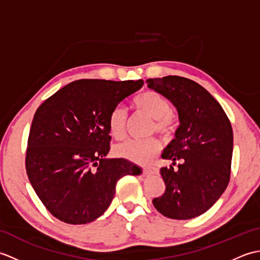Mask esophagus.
Here are the masks:
<instances>
[{"label":"esophagus","mask_w":260,"mask_h":260,"mask_svg":"<svg viewBox=\"0 0 260 260\" xmlns=\"http://www.w3.org/2000/svg\"><path fill=\"white\" fill-rule=\"evenodd\" d=\"M143 172H144V174H147V175L156 174L157 170L155 168H153V167H146V168L143 169Z\"/></svg>","instance_id":"obj_1"}]
</instances>
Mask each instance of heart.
<instances>
[{"label":"heart","instance_id":"heart-1","mask_svg":"<svg viewBox=\"0 0 260 260\" xmlns=\"http://www.w3.org/2000/svg\"><path fill=\"white\" fill-rule=\"evenodd\" d=\"M137 110L154 119L153 129L167 135L174 126V116L171 114V105L165 97L155 91H145L136 96L133 101ZM127 110L118 105L109 114L108 129L115 140H123L126 134ZM161 150L157 139L128 140L115 148L116 155L136 163H147Z\"/></svg>","mask_w":260,"mask_h":260}]
</instances>
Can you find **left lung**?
<instances>
[{
  "label": "left lung",
  "instance_id": "obj_1",
  "mask_svg": "<svg viewBox=\"0 0 260 260\" xmlns=\"http://www.w3.org/2000/svg\"><path fill=\"white\" fill-rule=\"evenodd\" d=\"M147 87L176 107L180 126L162 153L173 165L162 168L165 191L154 198L159 213L171 219L199 217L228 186L234 135L230 120L213 96L198 82L179 76L146 80Z\"/></svg>",
  "mask_w": 260,
  "mask_h": 260
}]
</instances>
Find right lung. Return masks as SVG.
I'll return each instance as SVG.
<instances>
[{"label": "right lung", "instance_id": "obj_1", "mask_svg": "<svg viewBox=\"0 0 260 260\" xmlns=\"http://www.w3.org/2000/svg\"><path fill=\"white\" fill-rule=\"evenodd\" d=\"M143 80L80 79L37 109L25 155L27 178L48 211L70 224L91 222L106 211L117 181L142 170L125 158H105L108 117Z\"/></svg>", "mask_w": 260, "mask_h": 260}]
</instances>
